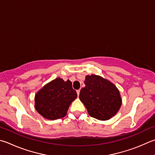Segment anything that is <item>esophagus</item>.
Wrapping results in <instances>:
<instances>
[{"instance_id": "34e87169", "label": "esophagus", "mask_w": 155, "mask_h": 155, "mask_svg": "<svg viewBox=\"0 0 155 155\" xmlns=\"http://www.w3.org/2000/svg\"><path fill=\"white\" fill-rule=\"evenodd\" d=\"M77 95H78H78H79V94H80V89L77 90Z\"/></svg>"}]
</instances>
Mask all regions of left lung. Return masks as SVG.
<instances>
[{
	"label": "left lung",
	"instance_id": "1",
	"mask_svg": "<svg viewBox=\"0 0 155 155\" xmlns=\"http://www.w3.org/2000/svg\"><path fill=\"white\" fill-rule=\"evenodd\" d=\"M85 85L81 90L79 98L90 116L104 120L116 114L121 106V98L114 85L94 74L87 76Z\"/></svg>",
	"mask_w": 155,
	"mask_h": 155
}]
</instances>
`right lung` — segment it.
Wrapping results in <instances>:
<instances>
[{
	"mask_svg": "<svg viewBox=\"0 0 155 155\" xmlns=\"http://www.w3.org/2000/svg\"><path fill=\"white\" fill-rule=\"evenodd\" d=\"M77 97L72 82L57 78L43 87L35 96V108L45 119L55 120L66 114L69 106Z\"/></svg>",
	"mask_w": 155,
	"mask_h": 155,
	"instance_id": "right-lung-1",
	"label": "right lung"
}]
</instances>
